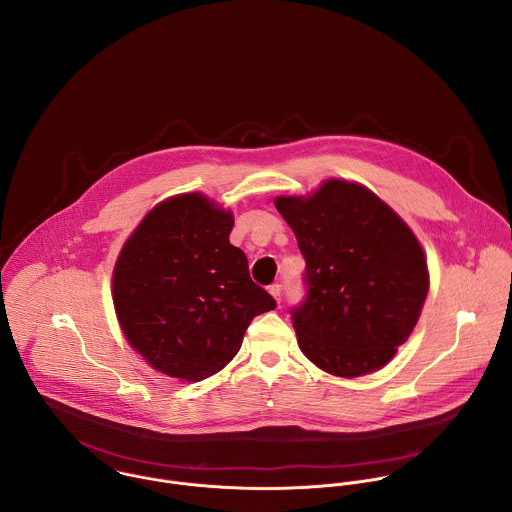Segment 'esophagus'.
Instances as JSON below:
<instances>
[{
  "mask_svg": "<svg viewBox=\"0 0 512 512\" xmlns=\"http://www.w3.org/2000/svg\"><path fill=\"white\" fill-rule=\"evenodd\" d=\"M268 292L276 297V301H282V284H278V282L272 284V286L268 288Z\"/></svg>",
  "mask_w": 512,
  "mask_h": 512,
  "instance_id": "1",
  "label": "esophagus"
}]
</instances>
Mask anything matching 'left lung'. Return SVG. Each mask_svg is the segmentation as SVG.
I'll use <instances>...</instances> for the list:
<instances>
[{"label": "left lung", "mask_w": 512, "mask_h": 512, "mask_svg": "<svg viewBox=\"0 0 512 512\" xmlns=\"http://www.w3.org/2000/svg\"><path fill=\"white\" fill-rule=\"evenodd\" d=\"M276 209L305 260V295L290 311L303 355L347 378L386 365L430 286L412 230L374 193L337 179L309 199L280 197Z\"/></svg>", "instance_id": "1"}]
</instances>
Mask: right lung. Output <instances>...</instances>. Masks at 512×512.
I'll return each instance as SVG.
<instances>
[{
  "mask_svg": "<svg viewBox=\"0 0 512 512\" xmlns=\"http://www.w3.org/2000/svg\"><path fill=\"white\" fill-rule=\"evenodd\" d=\"M232 215L191 193L157 205L120 252L114 307L130 345L155 370L183 380L219 372L250 321L276 307L232 246Z\"/></svg>",
  "mask_w": 512,
  "mask_h": 512,
  "instance_id": "1",
  "label": "right lung"
}]
</instances>
